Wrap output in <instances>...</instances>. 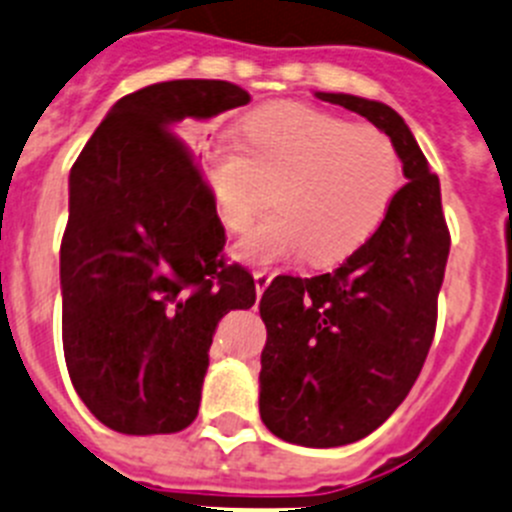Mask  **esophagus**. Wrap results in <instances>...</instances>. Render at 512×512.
Here are the masks:
<instances>
[{
    "label": "esophagus",
    "instance_id": "34e87169",
    "mask_svg": "<svg viewBox=\"0 0 512 512\" xmlns=\"http://www.w3.org/2000/svg\"><path fill=\"white\" fill-rule=\"evenodd\" d=\"M271 279H274V274H271V271H266V269H261V271H253V281H256V294H264L266 291V286L271 284Z\"/></svg>",
    "mask_w": 512,
    "mask_h": 512
}]
</instances>
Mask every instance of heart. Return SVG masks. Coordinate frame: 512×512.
Segmentation results:
<instances>
[{
  "label": "heart",
  "instance_id": "1",
  "mask_svg": "<svg viewBox=\"0 0 512 512\" xmlns=\"http://www.w3.org/2000/svg\"><path fill=\"white\" fill-rule=\"evenodd\" d=\"M238 138L206 143V178L218 216L243 231L274 188L271 216L238 241L248 264L306 253L316 264L352 256L377 233L399 188L402 160L377 128L299 102L253 110Z\"/></svg>",
  "mask_w": 512,
  "mask_h": 512
}]
</instances>
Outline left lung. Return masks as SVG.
<instances>
[{
  "instance_id": "obj_1",
  "label": "left lung",
  "mask_w": 512,
  "mask_h": 512,
  "mask_svg": "<svg viewBox=\"0 0 512 512\" xmlns=\"http://www.w3.org/2000/svg\"><path fill=\"white\" fill-rule=\"evenodd\" d=\"M389 135L407 183L382 226L332 274L279 276L261 296L259 410L276 437L339 447L377 430L410 394L430 352L450 231L440 180L384 102L314 92Z\"/></svg>"
}]
</instances>
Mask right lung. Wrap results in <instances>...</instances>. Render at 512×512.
Returning <instances> with one entry per match:
<instances>
[{
	"mask_svg": "<svg viewBox=\"0 0 512 512\" xmlns=\"http://www.w3.org/2000/svg\"><path fill=\"white\" fill-rule=\"evenodd\" d=\"M248 102L226 80L148 85L115 102L72 165L62 347L75 392L110 430H186L218 321L256 301L253 276L223 264L216 201L175 135Z\"/></svg>",
	"mask_w": 512,
	"mask_h": 512,
	"instance_id": "add662e5",
	"label": "right lung"
}]
</instances>
